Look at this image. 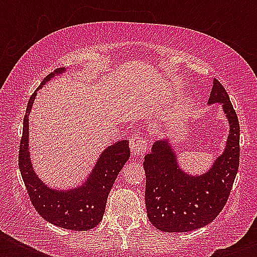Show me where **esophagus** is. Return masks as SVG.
I'll use <instances>...</instances> for the list:
<instances>
[{
    "label": "esophagus",
    "mask_w": 257,
    "mask_h": 257,
    "mask_svg": "<svg viewBox=\"0 0 257 257\" xmlns=\"http://www.w3.org/2000/svg\"><path fill=\"white\" fill-rule=\"evenodd\" d=\"M129 147H131L133 155L137 157L144 156L147 152V143H145L144 137L140 136L139 133H133L129 140Z\"/></svg>",
    "instance_id": "34e87169"
}]
</instances>
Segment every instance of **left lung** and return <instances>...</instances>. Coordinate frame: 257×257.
<instances>
[{"label":"left lung","mask_w":257,"mask_h":257,"mask_svg":"<svg viewBox=\"0 0 257 257\" xmlns=\"http://www.w3.org/2000/svg\"><path fill=\"white\" fill-rule=\"evenodd\" d=\"M208 104H221L229 124L223 153L201 175L180 167L171 139L159 140L145 156V205L149 221L163 232H189L216 219L227 203L239 169L240 126L229 96L213 80Z\"/></svg>","instance_id":"8db88e82"}]
</instances>
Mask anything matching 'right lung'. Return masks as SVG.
Instances as JSON below:
<instances>
[{"instance_id":"right-lung-1","label":"right lung","mask_w":257,"mask_h":257,"mask_svg":"<svg viewBox=\"0 0 257 257\" xmlns=\"http://www.w3.org/2000/svg\"><path fill=\"white\" fill-rule=\"evenodd\" d=\"M65 69H57L41 82V89L56 74ZM37 92L30 97L24 117L18 165L30 201L42 219L57 227L72 231H88L102 220L105 205L117 175L131 156L129 141H116L102 151L94 168L81 185L72 189H54L48 187L37 176L29 152V114Z\"/></svg>"}]
</instances>
